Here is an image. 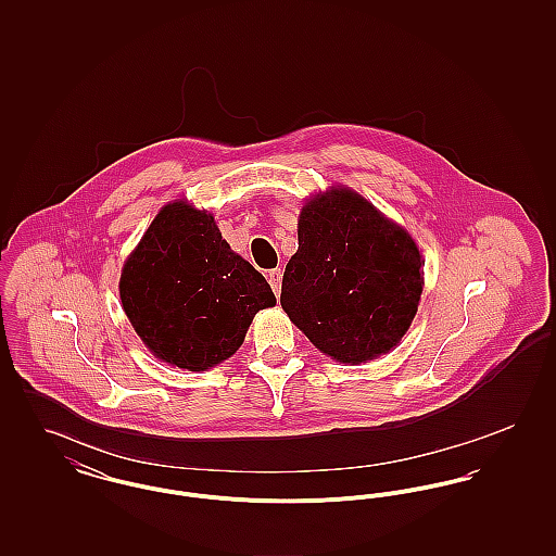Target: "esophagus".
I'll return each mask as SVG.
<instances>
[{
	"mask_svg": "<svg viewBox=\"0 0 556 556\" xmlns=\"http://www.w3.org/2000/svg\"><path fill=\"white\" fill-rule=\"evenodd\" d=\"M268 283H270V288L275 291V295H279V291H281V279H283V273H281V268H273V270H268Z\"/></svg>",
	"mask_w": 556,
	"mask_h": 556,
	"instance_id": "esophagus-1",
	"label": "esophagus"
}]
</instances>
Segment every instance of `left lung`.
I'll return each mask as SVG.
<instances>
[{
    "label": "left lung",
    "instance_id": "8db88e82",
    "mask_svg": "<svg viewBox=\"0 0 556 556\" xmlns=\"http://www.w3.org/2000/svg\"><path fill=\"white\" fill-rule=\"evenodd\" d=\"M421 265L404 229L358 193L331 189L302 208L281 306L320 352L358 365L390 352L410 327Z\"/></svg>",
    "mask_w": 556,
    "mask_h": 556
}]
</instances>
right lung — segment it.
Returning a JSON list of instances; mask_svg holds the SVG:
<instances>
[{
  "mask_svg": "<svg viewBox=\"0 0 556 556\" xmlns=\"http://www.w3.org/2000/svg\"><path fill=\"white\" fill-rule=\"evenodd\" d=\"M137 336L160 361L204 370L238 352L254 315L275 306L265 277L186 202L160 211L121 275Z\"/></svg>",
  "mask_w": 556,
  "mask_h": 556,
  "instance_id": "1",
  "label": "right lung"
}]
</instances>
